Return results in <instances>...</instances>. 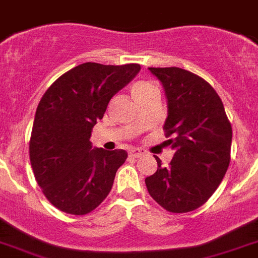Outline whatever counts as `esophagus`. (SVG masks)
Instances as JSON below:
<instances>
[{
  "label": "esophagus",
  "mask_w": 258,
  "mask_h": 258,
  "mask_svg": "<svg viewBox=\"0 0 258 258\" xmlns=\"http://www.w3.org/2000/svg\"><path fill=\"white\" fill-rule=\"evenodd\" d=\"M144 154H145V152L142 150V149H133V150H131V153H129V155H131V157H133V158H140V157Z\"/></svg>",
  "instance_id": "1"
}]
</instances>
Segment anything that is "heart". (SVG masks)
<instances>
[{
	"label": "heart",
	"instance_id": "b5f03b06",
	"mask_svg": "<svg viewBox=\"0 0 258 258\" xmlns=\"http://www.w3.org/2000/svg\"><path fill=\"white\" fill-rule=\"evenodd\" d=\"M152 87H154L152 84V83H148V82H140L137 83L136 86L133 87V95H140V93L145 92V91H148V89H150Z\"/></svg>",
	"mask_w": 258,
	"mask_h": 258
}]
</instances>
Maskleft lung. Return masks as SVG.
Here are the masks:
<instances>
[{
    "instance_id": "obj_1",
    "label": "left lung",
    "mask_w": 258,
    "mask_h": 258,
    "mask_svg": "<svg viewBox=\"0 0 258 258\" xmlns=\"http://www.w3.org/2000/svg\"><path fill=\"white\" fill-rule=\"evenodd\" d=\"M149 71L162 83L167 99L163 129L175 150L169 167L145 179L150 197L174 214L203 206L216 191L231 161L232 126L224 105L210 83L178 67Z\"/></svg>"
}]
</instances>
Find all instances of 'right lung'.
<instances>
[{
	"label": "right lung",
	"instance_id": "1",
	"mask_svg": "<svg viewBox=\"0 0 258 258\" xmlns=\"http://www.w3.org/2000/svg\"><path fill=\"white\" fill-rule=\"evenodd\" d=\"M141 70L140 64L83 63L56 79L38 104L30 137V162L52 206L86 215L112 190L125 150L92 148L89 141L110 99Z\"/></svg>",
	"mask_w": 258,
	"mask_h": 258
}]
</instances>
